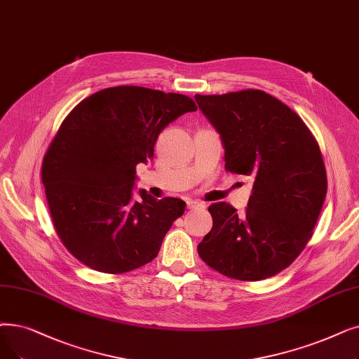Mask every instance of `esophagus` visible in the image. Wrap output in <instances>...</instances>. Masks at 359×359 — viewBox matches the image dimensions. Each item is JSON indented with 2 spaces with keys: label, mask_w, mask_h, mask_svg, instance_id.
Returning <instances> with one entry per match:
<instances>
[{
  "label": "esophagus",
  "mask_w": 359,
  "mask_h": 359,
  "mask_svg": "<svg viewBox=\"0 0 359 359\" xmlns=\"http://www.w3.org/2000/svg\"><path fill=\"white\" fill-rule=\"evenodd\" d=\"M186 207H188L189 210L191 208H196V207H205L204 204H201V202H198V201H194V199H188L186 201Z\"/></svg>",
  "instance_id": "esophagus-1"
}]
</instances>
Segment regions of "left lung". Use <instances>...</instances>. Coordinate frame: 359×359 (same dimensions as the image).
Wrapping results in <instances>:
<instances>
[{
  "label": "left lung",
  "mask_w": 359,
  "mask_h": 359,
  "mask_svg": "<svg viewBox=\"0 0 359 359\" xmlns=\"http://www.w3.org/2000/svg\"><path fill=\"white\" fill-rule=\"evenodd\" d=\"M220 133L226 170L254 180L243 214L210 205L198 254L215 271L255 282L287 269L313 236L327 194L320 147L304 120L259 89L195 95Z\"/></svg>",
  "instance_id": "obj_1"
}]
</instances>
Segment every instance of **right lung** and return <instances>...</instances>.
Masks as SVG:
<instances>
[{
  "instance_id": "obj_1",
  "label": "right lung",
  "mask_w": 359,
  "mask_h": 359,
  "mask_svg": "<svg viewBox=\"0 0 359 359\" xmlns=\"http://www.w3.org/2000/svg\"><path fill=\"white\" fill-rule=\"evenodd\" d=\"M196 111L192 98L142 86L107 88L77 104L42 161L53 223L67 251L92 270L121 274L158 255L184 212L177 198L133 199L136 165L154 158L168 123Z\"/></svg>"
}]
</instances>
